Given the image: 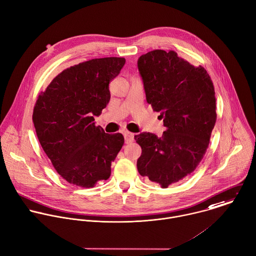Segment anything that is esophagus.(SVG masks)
<instances>
[{"label":"esophagus","instance_id":"obj_1","mask_svg":"<svg viewBox=\"0 0 256 256\" xmlns=\"http://www.w3.org/2000/svg\"><path fill=\"white\" fill-rule=\"evenodd\" d=\"M124 136L126 144H130V142H132L134 140V134H132V132H124Z\"/></svg>","mask_w":256,"mask_h":256}]
</instances>
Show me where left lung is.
Wrapping results in <instances>:
<instances>
[{"label":"left lung","instance_id":"1","mask_svg":"<svg viewBox=\"0 0 256 256\" xmlns=\"http://www.w3.org/2000/svg\"><path fill=\"white\" fill-rule=\"evenodd\" d=\"M148 104L164 118L160 138L134 136L142 148L136 166L140 176L162 188L190 174L202 160L216 122L212 80L174 50H156L138 60Z\"/></svg>","mask_w":256,"mask_h":256}]
</instances>
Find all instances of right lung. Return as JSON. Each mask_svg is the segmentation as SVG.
<instances>
[{
  "mask_svg": "<svg viewBox=\"0 0 256 256\" xmlns=\"http://www.w3.org/2000/svg\"><path fill=\"white\" fill-rule=\"evenodd\" d=\"M124 62L112 56L70 66L36 100L32 122L38 142L58 174L72 184L92 188L110 176L124 138L96 126L94 116L108 104V84Z\"/></svg>",
  "mask_w": 256,
  "mask_h": 256,
  "instance_id": "add662e5",
  "label": "right lung"
}]
</instances>
